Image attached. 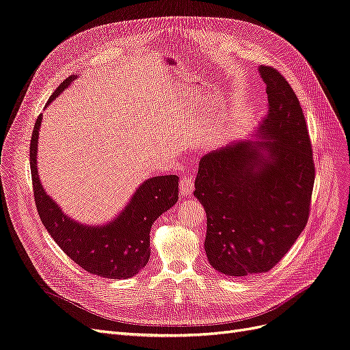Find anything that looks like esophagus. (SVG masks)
I'll list each match as a JSON object with an SVG mask.
<instances>
[{
	"label": "esophagus",
	"instance_id": "1",
	"mask_svg": "<svg viewBox=\"0 0 350 350\" xmlns=\"http://www.w3.org/2000/svg\"><path fill=\"white\" fill-rule=\"evenodd\" d=\"M193 189H195V177L191 174H187L186 177L180 180V193H182L183 196H190L193 193Z\"/></svg>",
	"mask_w": 350,
	"mask_h": 350
}]
</instances>
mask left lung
I'll return each mask as SVG.
<instances>
[{"mask_svg":"<svg viewBox=\"0 0 350 350\" xmlns=\"http://www.w3.org/2000/svg\"><path fill=\"white\" fill-rule=\"evenodd\" d=\"M268 112L255 135L203 155L195 196L208 217L204 251L228 277L267 273L303 232L314 185L313 151L294 90L258 68Z\"/></svg>","mask_w":350,"mask_h":350,"instance_id":"1","label":"left lung"}]
</instances>
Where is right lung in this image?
<instances>
[{
  "instance_id": "add662e5",
  "label": "right lung",
  "mask_w": 350,
  "mask_h": 350,
  "mask_svg": "<svg viewBox=\"0 0 350 350\" xmlns=\"http://www.w3.org/2000/svg\"><path fill=\"white\" fill-rule=\"evenodd\" d=\"M77 75L69 76L47 100L53 102ZM42 116L36 121L30 142V167L38 216L50 237L70 260L88 273L103 278L126 280L146 267L150 258V232L155 219L178 200V177L157 176L142 182L125 208L103 225L77 222L62 211L42 186L37 170L38 131Z\"/></svg>"
}]
</instances>
